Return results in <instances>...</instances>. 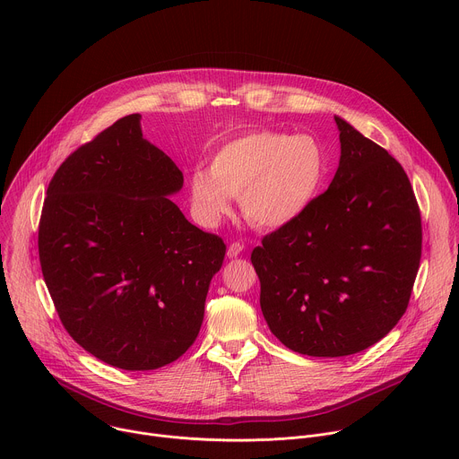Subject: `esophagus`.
I'll list each match as a JSON object with an SVG mask.
<instances>
[{
    "mask_svg": "<svg viewBox=\"0 0 459 459\" xmlns=\"http://www.w3.org/2000/svg\"><path fill=\"white\" fill-rule=\"evenodd\" d=\"M243 248H245V247H243L241 243H238V241H236V243H230L229 248H227V257H230V259H232V257H238V255L243 252Z\"/></svg>",
    "mask_w": 459,
    "mask_h": 459,
    "instance_id": "34e87169",
    "label": "esophagus"
}]
</instances>
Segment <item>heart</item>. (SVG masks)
<instances>
[{"label":"heart","instance_id":"obj_1","mask_svg":"<svg viewBox=\"0 0 459 459\" xmlns=\"http://www.w3.org/2000/svg\"><path fill=\"white\" fill-rule=\"evenodd\" d=\"M329 161L310 134L252 130L223 143L211 158L209 172L188 178V200L202 225L218 227L239 198L241 212L254 227L280 230L316 204Z\"/></svg>","mask_w":459,"mask_h":459}]
</instances>
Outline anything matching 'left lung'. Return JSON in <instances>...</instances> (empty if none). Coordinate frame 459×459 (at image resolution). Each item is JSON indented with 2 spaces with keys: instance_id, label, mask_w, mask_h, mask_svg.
I'll return each mask as SVG.
<instances>
[{
  "instance_id": "1",
  "label": "left lung",
  "mask_w": 459,
  "mask_h": 459,
  "mask_svg": "<svg viewBox=\"0 0 459 459\" xmlns=\"http://www.w3.org/2000/svg\"><path fill=\"white\" fill-rule=\"evenodd\" d=\"M333 183L250 261L271 333L314 358L361 352L405 314L421 257V218L403 167L340 116Z\"/></svg>"
}]
</instances>
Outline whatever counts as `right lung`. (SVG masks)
<instances>
[{
    "label": "right lung",
    "instance_id": "obj_1",
    "mask_svg": "<svg viewBox=\"0 0 459 459\" xmlns=\"http://www.w3.org/2000/svg\"><path fill=\"white\" fill-rule=\"evenodd\" d=\"M181 186L178 165L130 114L65 160L47 188V289L73 340L112 367L169 365L202 329L227 247L170 200Z\"/></svg>",
    "mask_w": 459,
    "mask_h": 459
}]
</instances>
